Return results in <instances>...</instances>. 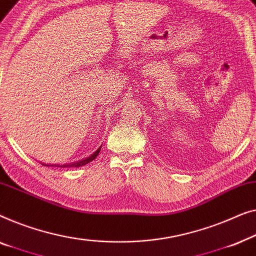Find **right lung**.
Here are the masks:
<instances>
[{"label":"right lung","mask_w":256,"mask_h":256,"mask_svg":"<svg viewBox=\"0 0 256 256\" xmlns=\"http://www.w3.org/2000/svg\"><path fill=\"white\" fill-rule=\"evenodd\" d=\"M100 147H102V146H100ZM100 147L96 150V152H94L90 156H88V158H86V159H82L80 161H78V162H73V164H64V166H61V167H64H64H82V166H84V164H87L89 162H92V161L94 159H96L97 156H98V153H100ZM46 166H48V167H50V164H46ZM56 167H60V166L56 164Z\"/></svg>","instance_id":"obj_1"}]
</instances>
